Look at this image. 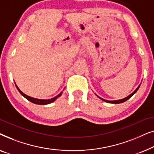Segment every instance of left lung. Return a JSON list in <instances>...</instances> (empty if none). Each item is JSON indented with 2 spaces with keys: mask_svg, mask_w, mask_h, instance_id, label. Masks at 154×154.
Returning <instances> with one entry per match:
<instances>
[{
  "mask_svg": "<svg viewBox=\"0 0 154 154\" xmlns=\"http://www.w3.org/2000/svg\"><path fill=\"white\" fill-rule=\"evenodd\" d=\"M141 85V84H140ZM140 85L138 86L137 88V89L134 90V91L132 92V94H130V95H128V97H125V98H123V99H122V100H114V101H109V100H104V99H102V98H101V97H100L99 96H97H97L100 99H101V100H103V101H104V102H108V103H112V104H120V103H123V102H125V101H127L128 100H129V99L132 96H133V94L135 93V92L137 91V90L139 89V88H140Z\"/></svg>",
  "mask_w": 154,
  "mask_h": 154,
  "instance_id": "8db88e82",
  "label": "left lung"
}]
</instances>
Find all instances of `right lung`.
Listing matches in <instances>:
<instances>
[{"label": "right lung", "mask_w": 154, "mask_h": 154, "mask_svg": "<svg viewBox=\"0 0 154 154\" xmlns=\"http://www.w3.org/2000/svg\"><path fill=\"white\" fill-rule=\"evenodd\" d=\"M15 85H16V88L18 90V91L20 92V94H22L23 97H24L27 100L30 101L31 102L33 103V104H41V105H45V104H50V103L53 102L54 101H55L59 97H60L62 95V92H60V94H58V95H57L56 97H54L52 98V99H49V100H41V99H36V98H34V97H31L30 96H28L26 95V94H25L24 93H23V92L21 91V90L19 89V88L17 86L16 83H15Z\"/></svg>", "instance_id": "1"}]
</instances>
